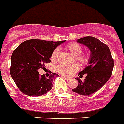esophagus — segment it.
Returning <instances> with one entry per match:
<instances>
[{"mask_svg":"<svg viewBox=\"0 0 124 124\" xmlns=\"http://www.w3.org/2000/svg\"><path fill=\"white\" fill-rule=\"evenodd\" d=\"M64 79H65V80H67V81H68V80H70V78H64Z\"/></svg>","mask_w":124,"mask_h":124,"instance_id":"1","label":"esophagus"}]
</instances>
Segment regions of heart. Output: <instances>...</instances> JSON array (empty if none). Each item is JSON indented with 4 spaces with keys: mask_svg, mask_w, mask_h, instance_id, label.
Segmentation results:
<instances>
[{
    "mask_svg": "<svg viewBox=\"0 0 124 124\" xmlns=\"http://www.w3.org/2000/svg\"><path fill=\"white\" fill-rule=\"evenodd\" d=\"M66 49L70 53V54L74 56V59L78 63L81 65H86L89 63L90 60V55L89 53H81L82 52L83 47L82 46L77 43H70L66 46ZM59 49L56 48L53 51L51 55L52 60L55 61L59 54ZM78 66L76 64H61L56 68V70L58 73L63 76L65 77H71L75 72L78 70Z\"/></svg>",
    "mask_w": 124,
    "mask_h": 124,
    "instance_id": "obj_1",
    "label": "heart"
}]
</instances>
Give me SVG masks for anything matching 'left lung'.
I'll list each match as a JSON object with an SVG mask.
<instances>
[{
  "label": "left lung",
  "instance_id": "1",
  "mask_svg": "<svg viewBox=\"0 0 124 124\" xmlns=\"http://www.w3.org/2000/svg\"><path fill=\"white\" fill-rule=\"evenodd\" d=\"M90 50L88 65L79 73L80 77L86 74L84 81L77 78L78 85L73 92L81 95H90L100 90L112 75L114 62L109 47L100 40L92 36H86L77 40Z\"/></svg>",
  "mask_w": 124,
  "mask_h": 124
}]
</instances>
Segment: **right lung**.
I'll list each match as a JSON object with an SVG mask.
<instances>
[{"label": "right lung", "instance_id": "obj_1", "mask_svg": "<svg viewBox=\"0 0 124 124\" xmlns=\"http://www.w3.org/2000/svg\"><path fill=\"white\" fill-rule=\"evenodd\" d=\"M65 41L27 40L19 44L12 53L10 73L19 89L25 95L38 97L52 89L53 81L59 75L51 74L48 78L40 75L38 70L44 69L56 47Z\"/></svg>", "mask_w": 124, "mask_h": 124}]
</instances>
